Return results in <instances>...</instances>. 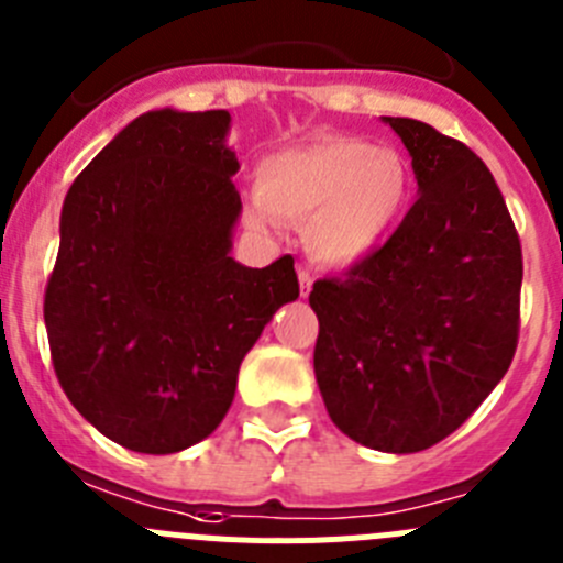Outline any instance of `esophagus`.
Listing matches in <instances>:
<instances>
[{
    "mask_svg": "<svg viewBox=\"0 0 563 563\" xmlns=\"http://www.w3.org/2000/svg\"><path fill=\"white\" fill-rule=\"evenodd\" d=\"M313 286V275L308 269H299V288H302V297H306L308 291H311Z\"/></svg>",
    "mask_w": 563,
    "mask_h": 563,
    "instance_id": "34e87169",
    "label": "esophagus"
}]
</instances>
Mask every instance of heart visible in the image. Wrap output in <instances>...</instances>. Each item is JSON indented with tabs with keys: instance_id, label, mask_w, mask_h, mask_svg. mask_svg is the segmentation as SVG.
I'll return each mask as SVG.
<instances>
[{
	"instance_id": "heart-1",
	"label": "heart",
	"mask_w": 563,
	"mask_h": 563,
	"mask_svg": "<svg viewBox=\"0 0 563 563\" xmlns=\"http://www.w3.org/2000/svg\"><path fill=\"white\" fill-rule=\"evenodd\" d=\"M408 202L411 166L400 152L322 135L261 161L250 219L308 222V252L328 266H350L394 233Z\"/></svg>"
}]
</instances>
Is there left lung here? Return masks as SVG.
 I'll list each match as a JSON object with an SVG mask.
<instances>
[{
    "label": "left lung",
    "instance_id": "8db88e82",
    "mask_svg": "<svg viewBox=\"0 0 563 563\" xmlns=\"http://www.w3.org/2000/svg\"><path fill=\"white\" fill-rule=\"evenodd\" d=\"M383 122L411 152L419 199L380 250L313 283V372L341 433L419 453L459 430L511 366L522 246L470 146L417 119Z\"/></svg>",
    "mask_w": 563,
    "mask_h": 563
}]
</instances>
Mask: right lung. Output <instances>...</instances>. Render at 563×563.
Returning <instances> with one entry per match:
<instances>
[{"instance_id":"right-lung-1","label":"right lung","mask_w":563,"mask_h":563,"mask_svg":"<svg viewBox=\"0 0 563 563\" xmlns=\"http://www.w3.org/2000/svg\"><path fill=\"white\" fill-rule=\"evenodd\" d=\"M228 110H150L71 183L44 294L55 375L110 441L146 455L219 428L239 366L299 297L294 257L235 264Z\"/></svg>"}]
</instances>
